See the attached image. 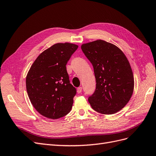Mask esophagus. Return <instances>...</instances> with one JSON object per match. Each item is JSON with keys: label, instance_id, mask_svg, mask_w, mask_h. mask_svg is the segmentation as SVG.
<instances>
[{"label": "esophagus", "instance_id": "1", "mask_svg": "<svg viewBox=\"0 0 156 156\" xmlns=\"http://www.w3.org/2000/svg\"><path fill=\"white\" fill-rule=\"evenodd\" d=\"M82 90H83V88H82L81 87H79V88H77V92H78L79 94L81 93V92H82Z\"/></svg>", "mask_w": 156, "mask_h": 156}]
</instances>
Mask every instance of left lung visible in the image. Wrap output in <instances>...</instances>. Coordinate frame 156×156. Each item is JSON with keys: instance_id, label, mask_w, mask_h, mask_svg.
Returning a JSON list of instances; mask_svg holds the SVG:
<instances>
[{"instance_id": "8db88e82", "label": "left lung", "mask_w": 156, "mask_h": 156, "mask_svg": "<svg viewBox=\"0 0 156 156\" xmlns=\"http://www.w3.org/2000/svg\"><path fill=\"white\" fill-rule=\"evenodd\" d=\"M81 49L93 66L96 82L88 102L101 114H115L126 106L133 92L134 77L128 60L117 46L101 40L83 44Z\"/></svg>"}]
</instances>
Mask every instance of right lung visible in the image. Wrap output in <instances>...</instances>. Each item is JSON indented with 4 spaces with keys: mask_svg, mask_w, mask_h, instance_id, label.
Returning a JSON list of instances; mask_svg holds the SVG:
<instances>
[{
    "mask_svg": "<svg viewBox=\"0 0 156 156\" xmlns=\"http://www.w3.org/2000/svg\"><path fill=\"white\" fill-rule=\"evenodd\" d=\"M78 45L58 43L37 56L27 73L26 88L35 109L51 119L70 112L76 88L69 83L66 64Z\"/></svg>",
    "mask_w": 156,
    "mask_h": 156,
    "instance_id": "add662e5",
    "label": "right lung"
}]
</instances>
